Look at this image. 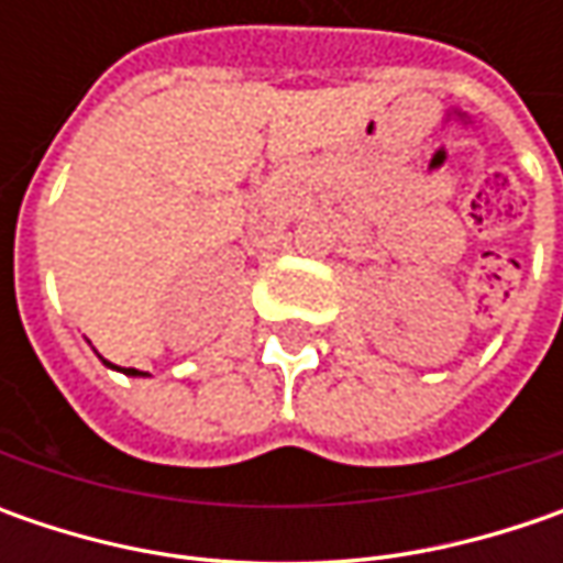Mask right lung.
Returning a JSON list of instances; mask_svg holds the SVG:
<instances>
[{
  "mask_svg": "<svg viewBox=\"0 0 563 563\" xmlns=\"http://www.w3.org/2000/svg\"><path fill=\"white\" fill-rule=\"evenodd\" d=\"M102 360V357H99ZM102 366H109V369H119V373H124V376L137 378V376H146V373H141V369H131V366H115V363H109V360H102Z\"/></svg>",
  "mask_w": 563,
  "mask_h": 563,
  "instance_id": "add662e5",
  "label": "right lung"
}]
</instances>
